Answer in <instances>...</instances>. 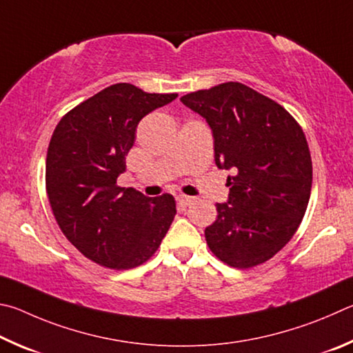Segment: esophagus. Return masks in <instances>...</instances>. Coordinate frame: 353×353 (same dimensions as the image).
Here are the masks:
<instances>
[{"label":"esophagus","instance_id":"esophagus-1","mask_svg":"<svg viewBox=\"0 0 353 353\" xmlns=\"http://www.w3.org/2000/svg\"><path fill=\"white\" fill-rule=\"evenodd\" d=\"M176 201H178V205H181V206H189L190 203L195 201V199H194V196L180 194V195H176Z\"/></svg>","mask_w":353,"mask_h":353}]
</instances>
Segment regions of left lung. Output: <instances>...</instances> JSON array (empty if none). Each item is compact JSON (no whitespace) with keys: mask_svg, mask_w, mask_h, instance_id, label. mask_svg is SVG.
I'll use <instances>...</instances> for the list:
<instances>
[{"mask_svg":"<svg viewBox=\"0 0 353 353\" xmlns=\"http://www.w3.org/2000/svg\"><path fill=\"white\" fill-rule=\"evenodd\" d=\"M180 101L212 130L215 164L232 170L230 195L205 230L209 250L234 268L267 262L294 236L310 200L305 134L279 103L239 82Z\"/></svg>","mask_w":353,"mask_h":353,"instance_id":"8db88e82","label":"left lung"}]
</instances>
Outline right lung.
<instances>
[{
    "label": "right lung",
    "instance_id": "add662e5",
    "mask_svg": "<svg viewBox=\"0 0 353 353\" xmlns=\"http://www.w3.org/2000/svg\"><path fill=\"white\" fill-rule=\"evenodd\" d=\"M178 94L116 83L61 117L46 157V192L65 237L90 261L128 270L148 261L176 214L170 194L119 188L136 127Z\"/></svg>",
    "mask_w": 353,
    "mask_h": 353
}]
</instances>
